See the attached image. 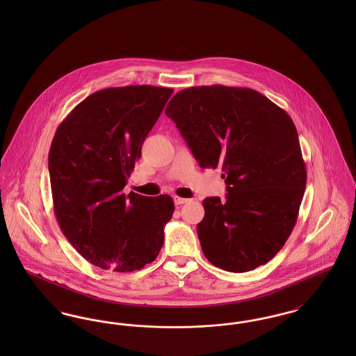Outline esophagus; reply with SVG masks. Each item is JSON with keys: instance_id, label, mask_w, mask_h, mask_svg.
Listing matches in <instances>:
<instances>
[{"instance_id": "34e87169", "label": "esophagus", "mask_w": 356, "mask_h": 356, "mask_svg": "<svg viewBox=\"0 0 356 356\" xmlns=\"http://www.w3.org/2000/svg\"><path fill=\"white\" fill-rule=\"evenodd\" d=\"M188 202H191V200H189V199H186V197L175 196V203H176V205H183V204L188 203Z\"/></svg>"}]
</instances>
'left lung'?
Wrapping results in <instances>:
<instances>
[{
	"mask_svg": "<svg viewBox=\"0 0 356 356\" xmlns=\"http://www.w3.org/2000/svg\"><path fill=\"white\" fill-rule=\"evenodd\" d=\"M202 168H221L227 196L207 197L197 235L224 271L268 263L291 235L307 170L287 112L250 88L192 86L165 108Z\"/></svg>",
	"mask_w": 356,
	"mask_h": 356,
	"instance_id": "obj_1",
	"label": "left lung"
}]
</instances>
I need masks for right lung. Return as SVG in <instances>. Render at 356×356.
<instances>
[{
  "mask_svg": "<svg viewBox=\"0 0 356 356\" xmlns=\"http://www.w3.org/2000/svg\"><path fill=\"white\" fill-rule=\"evenodd\" d=\"M172 93L152 85L95 92L53 137L48 167L56 219L76 251L102 270H141L163 247L173 199L125 196L122 189Z\"/></svg>",
  "mask_w": 356,
  "mask_h": 356,
  "instance_id": "obj_1",
  "label": "right lung"
}]
</instances>
